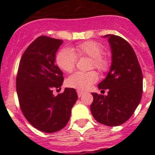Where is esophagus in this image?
Returning <instances> with one entry per match:
<instances>
[{
	"instance_id": "esophagus-1",
	"label": "esophagus",
	"mask_w": 155,
	"mask_h": 155,
	"mask_svg": "<svg viewBox=\"0 0 155 155\" xmlns=\"http://www.w3.org/2000/svg\"><path fill=\"white\" fill-rule=\"evenodd\" d=\"M77 93H78V95L79 98H80V97L81 96L82 94H83V91H79V90H78V91H77Z\"/></svg>"
}]
</instances>
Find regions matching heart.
I'll return each mask as SVG.
<instances>
[{
    "mask_svg": "<svg viewBox=\"0 0 155 155\" xmlns=\"http://www.w3.org/2000/svg\"><path fill=\"white\" fill-rule=\"evenodd\" d=\"M104 50L100 43L94 41H86L76 45L73 51L70 49H62L57 53L56 63L60 69L64 72L71 73L74 70L78 57H90L91 58L90 69L95 68L101 72L107 71L109 63L102 56ZM98 74L96 71L88 72H76L67 79L66 84L68 87L78 90H87L98 81Z\"/></svg>",
    "mask_w": 155,
    "mask_h": 155,
    "instance_id": "heart-1",
    "label": "heart"
}]
</instances>
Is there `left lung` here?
Returning <instances> with one entry per match:
<instances>
[{"instance_id":"left-lung-1","label":"left lung","mask_w":155,"mask_h":155,"mask_svg":"<svg viewBox=\"0 0 155 155\" xmlns=\"http://www.w3.org/2000/svg\"><path fill=\"white\" fill-rule=\"evenodd\" d=\"M112 50V65L108 75L98 87L107 95L91 93V112L98 123L116 127L130 118L143 92V74L136 53L120 36L106 35Z\"/></svg>"}]
</instances>
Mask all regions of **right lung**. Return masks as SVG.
Instances as JSON below:
<instances>
[{
    "instance_id": "add662e5",
    "label": "right lung",
    "mask_w": 155,
    "mask_h": 155,
    "mask_svg": "<svg viewBox=\"0 0 155 155\" xmlns=\"http://www.w3.org/2000/svg\"><path fill=\"white\" fill-rule=\"evenodd\" d=\"M61 39L41 35L23 53L16 78L19 105L25 119L39 130L54 133L64 128L70 120L71 109L78 99L74 88L61 89L63 72L56 65V53Z\"/></svg>"
}]
</instances>
